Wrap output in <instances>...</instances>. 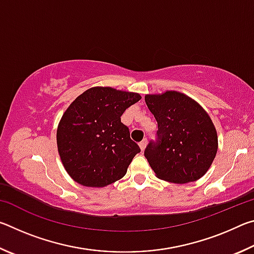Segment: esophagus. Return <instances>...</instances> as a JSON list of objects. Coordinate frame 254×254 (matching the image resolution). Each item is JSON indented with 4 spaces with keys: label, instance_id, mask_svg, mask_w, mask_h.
I'll use <instances>...</instances> for the list:
<instances>
[{
    "label": "esophagus",
    "instance_id": "obj_1",
    "mask_svg": "<svg viewBox=\"0 0 254 254\" xmlns=\"http://www.w3.org/2000/svg\"><path fill=\"white\" fill-rule=\"evenodd\" d=\"M139 145H140V148H141V150H143L145 149V147H147V139H143L142 141H141V142L139 143Z\"/></svg>",
    "mask_w": 254,
    "mask_h": 254
}]
</instances>
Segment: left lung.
<instances>
[{
	"label": "left lung",
	"instance_id": "1",
	"mask_svg": "<svg viewBox=\"0 0 254 254\" xmlns=\"http://www.w3.org/2000/svg\"><path fill=\"white\" fill-rule=\"evenodd\" d=\"M145 103L158 122L157 143L144 151L159 179L174 184L196 182L207 173L218 148L217 132L207 112L186 94H147Z\"/></svg>",
	"mask_w": 254,
	"mask_h": 254
}]
</instances>
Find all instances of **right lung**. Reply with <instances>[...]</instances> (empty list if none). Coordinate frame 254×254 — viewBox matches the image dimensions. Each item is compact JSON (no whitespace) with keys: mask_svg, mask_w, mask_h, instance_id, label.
I'll list each match as a JSON object with an SVG mask.
<instances>
[{"mask_svg":"<svg viewBox=\"0 0 254 254\" xmlns=\"http://www.w3.org/2000/svg\"><path fill=\"white\" fill-rule=\"evenodd\" d=\"M140 94L95 86L67 107L57 127V147L67 174L86 187L101 188L124 177L141 150L121 122Z\"/></svg>","mask_w":254,"mask_h":254,"instance_id":"obj_1","label":"right lung"}]
</instances>
